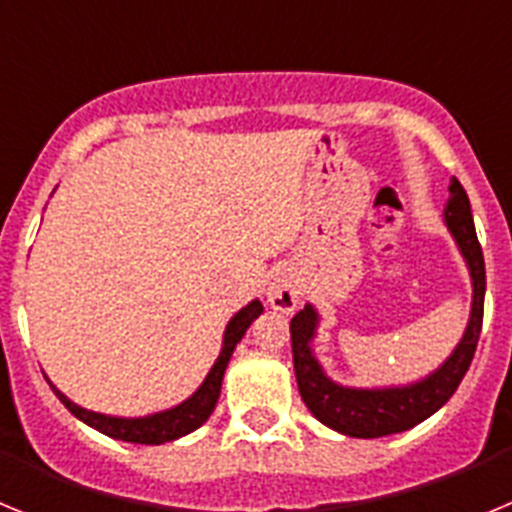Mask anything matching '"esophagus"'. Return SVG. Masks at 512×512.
Returning <instances> with one entry per match:
<instances>
[{"label": "esophagus", "mask_w": 512, "mask_h": 512, "mask_svg": "<svg viewBox=\"0 0 512 512\" xmlns=\"http://www.w3.org/2000/svg\"><path fill=\"white\" fill-rule=\"evenodd\" d=\"M300 295V282H297L292 274H279V277H274V282L269 284V289H266V300H269V305L277 312H284V315H289V312L300 305Z\"/></svg>", "instance_id": "obj_1"}]
</instances>
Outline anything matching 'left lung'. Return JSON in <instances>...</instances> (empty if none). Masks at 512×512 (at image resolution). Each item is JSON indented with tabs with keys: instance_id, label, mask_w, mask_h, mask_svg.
<instances>
[{
	"instance_id": "left-lung-1",
	"label": "left lung",
	"mask_w": 512,
	"mask_h": 512,
	"mask_svg": "<svg viewBox=\"0 0 512 512\" xmlns=\"http://www.w3.org/2000/svg\"><path fill=\"white\" fill-rule=\"evenodd\" d=\"M443 225L454 238L461 259L467 264L472 282V307L467 328L459 343L446 359L425 377L405 384H382V387H348L330 379L315 354V338L320 328L318 307L307 302L297 312L292 333V359H295L297 387L307 410L323 425L351 438H382L402 433L431 418L451 400L456 387L467 374L477 351L482 315H485V259L474 230L469 197L456 179L449 184V200L443 205Z\"/></svg>"
}]
</instances>
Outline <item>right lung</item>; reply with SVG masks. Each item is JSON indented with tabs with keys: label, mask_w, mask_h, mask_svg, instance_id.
Here are the masks:
<instances>
[{
	"label": "right lung",
	"mask_w": 512,
	"mask_h": 512,
	"mask_svg": "<svg viewBox=\"0 0 512 512\" xmlns=\"http://www.w3.org/2000/svg\"><path fill=\"white\" fill-rule=\"evenodd\" d=\"M264 312L261 300H251L246 307L235 312L233 318L228 320L223 333V346H220V354H217L215 364L210 366L207 377L202 379V384L187 400H182L174 408L158 410L151 415H138V418H122V415H107V413H94V410L81 408L74 400L63 395L56 384L48 379L51 390L56 392L58 400L66 405L71 415L87 423L94 431L104 433V436L117 438V441L128 443H146V446H161V443L176 441V438L187 436V433L197 431L202 423H207V418L215 410L217 400H220V387H223L225 369H228V361L233 356L235 346L241 343V338L246 336V330L251 328V323Z\"/></svg>",
	"instance_id": "add662e5"
}]
</instances>
